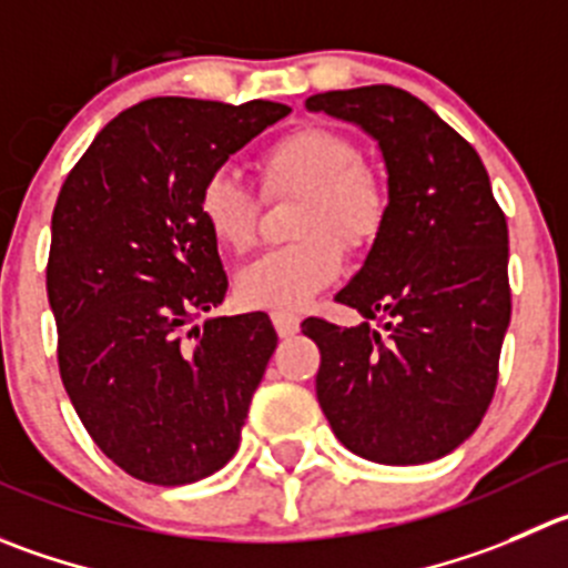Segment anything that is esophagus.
Returning <instances> with one entry per match:
<instances>
[{"label": "esophagus", "mask_w": 568, "mask_h": 568, "mask_svg": "<svg viewBox=\"0 0 568 568\" xmlns=\"http://www.w3.org/2000/svg\"><path fill=\"white\" fill-rule=\"evenodd\" d=\"M273 326L278 337H293L301 328V317L293 315V312H273Z\"/></svg>", "instance_id": "34e87169"}]
</instances>
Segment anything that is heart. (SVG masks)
<instances>
[{"label": "heart", "mask_w": 568, "mask_h": 568, "mask_svg": "<svg viewBox=\"0 0 568 568\" xmlns=\"http://www.w3.org/2000/svg\"><path fill=\"white\" fill-rule=\"evenodd\" d=\"M256 170L267 197H304L293 223L301 240L242 270L236 293L242 304L258 310H301L339 278L345 247L368 251L385 234L390 183L362 159L348 133L326 125L293 128L270 142ZM197 214L225 251L247 253L258 240L262 194L234 172L214 170L197 189Z\"/></svg>", "instance_id": "b5f03b06"}]
</instances>
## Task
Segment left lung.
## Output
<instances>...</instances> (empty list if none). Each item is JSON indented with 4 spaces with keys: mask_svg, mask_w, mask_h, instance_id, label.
<instances>
[{
    "mask_svg": "<svg viewBox=\"0 0 568 568\" xmlns=\"http://www.w3.org/2000/svg\"><path fill=\"white\" fill-rule=\"evenodd\" d=\"M306 108L365 128L393 194L385 234L334 298L365 323L304 321L321 348L317 402L365 460H437L477 429L499 379L510 323L505 212L477 150L409 91H326Z\"/></svg>",
    "mask_w": 568,
    "mask_h": 568,
    "instance_id": "obj_1",
    "label": "left lung"
}]
</instances>
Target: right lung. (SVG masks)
Wrapping results in <instances>:
<instances>
[{"label": "right lung", "instance_id": "right-lung-1", "mask_svg": "<svg viewBox=\"0 0 568 568\" xmlns=\"http://www.w3.org/2000/svg\"><path fill=\"white\" fill-rule=\"evenodd\" d=\"M287 113L270 100L153 97L97 133L58 194L47 258L58 371L91 440L142 483H197L240 446L278 337L264 312L194 326L229 290L197 189Z\"/></svg>", "mask_w": 568, "mask_h": 568}]
</instances>
